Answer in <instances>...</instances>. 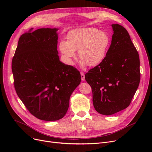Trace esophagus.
<instances>
[{
    "instance_id": "obj_1",
    "label": "esophagus",
    "mask_w": 152,
    "mask_h": 152,
    "mask_svg": "<svg viewBox=\"0 0 152 152\" xmlns=\"http://www.w3.org/2000/svg\"><path fill=\"white\" fill-rule=\"evenodd\" d=\"M81 76L82 81H85V75H84L83 72H81Z\"/></svg>"
}]
</instances>
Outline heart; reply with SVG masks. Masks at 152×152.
I'll use <instances>...</instances> for the list:
<instances>
[{
    "instance_id": "1",
    "label": "heart",
    "mask_w": 152,
    "mask_h": 152,
    "mask_svg": "<svg viewBox=\"0 0 152 152\" xmlns=\"http://www.w3.org/2000/svg\"><path fill=\"white\" fill-rule=\"evenodd\" d=\"M67 41H61L59 49L63 57L70 65L76 58V51L81 59V66H95L105 59L111 39L105 31L95 28H79L71 31Z\"/></svg>"
}]
</instances>
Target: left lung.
<instances>
[{
  "label": "left lung",
  "instance_id": "1",
  "mask_svg": "<svg viewBox=\"0 0 152 152\" xmlns=\"http://www.w3.org/2000/svg\"><path fill=\"white\" fill-rule=\"evenodd\" d=\"M111 26L113 34L105 59L85 75L92 88L94 107L103 115L128 107L140 79L139 55L128 32L118 24Z\"/></svg>",
  "mask_w": 152,
  "mask_h": 152
}]
</instances>
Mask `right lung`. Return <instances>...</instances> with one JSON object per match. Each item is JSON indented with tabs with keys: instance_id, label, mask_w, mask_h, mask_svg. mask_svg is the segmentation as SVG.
Masks as SVG:
<instances>
[{
	"instance_id": "right-lung-1",
	"label": "right lung",
	"mask_w": 152,
	"mask_h": 152,
	"mask_svg": "<svg viewBox=\"0 0 152 152\" xmlns=\"http://www.w3.org/2000/svg\"><path fill=\"white\" fill-rule=\"evenodd\" d=\"M58 30L31 29L22 34L12 63L18 96L32 115L47 121L66 115L70 96L81 80L76 68L60 61Z\"/></svg>"
}]
</instances>
